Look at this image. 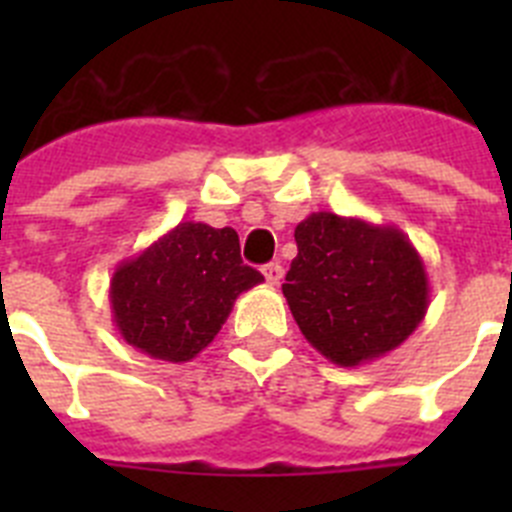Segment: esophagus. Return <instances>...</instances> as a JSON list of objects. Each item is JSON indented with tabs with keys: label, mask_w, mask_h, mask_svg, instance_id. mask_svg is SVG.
Wrapping results in <instances>:
<instances>
[{
	"label": "esophagus",
	"mask_w": 512,
	"mask_h": 512,
	"mask_svg": "<svg viewBox=\"0 0 512 512\" xmlns=\"http://www.w3.org/2000/svg\"><path fill=\"white\" fill-rule=\"evenodd\" d=\"M264 279H266V284H271V287H274V284H279L282 282V274H284V269L279 264H266L264 269Z\"/></svg>",
	"instance_id": "34e87169"
}]
</instances>
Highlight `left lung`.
<instances>
[{
    "label": "left lung",
    "mask_w": 512,
    "mask_h": 512,
    "mask_svg": "<svg viewBox=\"0 0 512 512\" xmlns=\"http://www.w3.org/2000/svg\"><path fill=\"white\" fill-rule=\"evenodd\" d=\"M295 241L282 292L302 336L328 361H374L423 323L428 274L400 228L312 212L295 228Z\"/></svg>",
    "instance_id": "obj_1"
}]
</instances>
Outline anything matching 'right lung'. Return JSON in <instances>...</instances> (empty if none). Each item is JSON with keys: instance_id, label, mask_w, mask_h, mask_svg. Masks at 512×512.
Here are the masks:
<instances>
[{"instance_id": "right-lung-1", "label": "right lung", "mask_w": 512, "mask_h": 512, "mask_svg": "<svg viewBox=\"0 0 512 512\" xmlns=\"http://www.w3.org/2000/svg\"><path fill=\"white\" fill-rule=\"evenodd\" d=\"M264 282L233 228L179 223L110 279L120 336L151 359L184 364L212 343L241 292Z\"/></svg>"}]
</instances>
